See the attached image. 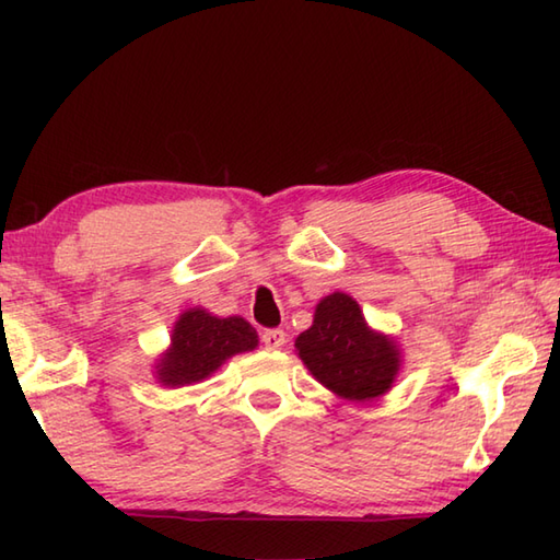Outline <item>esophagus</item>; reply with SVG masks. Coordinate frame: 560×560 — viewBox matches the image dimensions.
<instances>
[{
    "instance_id": "34e87169",
    "label": "esophagus",
    "mask_w": 560,
    "mask_h": 560,
    "mask_svg": "<svg viewBox=\"0 0 560 560\" xmlns=\"http://www.w3.org/2000/svg\"><path fill=\"white\" fill-rule=\"evenodd\" d=\"M261 343L267 349H281L287 343V331L283 329H265L261 331Z\"/></svg>"
}]
</instances>
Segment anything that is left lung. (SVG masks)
Instances as JSON below:
<instances>
[{"mask_svg":"<svg viewBox=\"0 0 560 560\" xmlns=\"http://www.w3.org/2000/svg\"><path fill=\"white\" fill-rule=\"evenodd\" d=\"M295 349L315 380L353 401L385 395L399 371L395 343L365 325L359 303L347 293L319 301L313 327L295 339Z\"/></svg>","mask_w":560,"mask_h":560,"instance_id":"obj_1","label":"left lung"}]
</instances>
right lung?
<instances>
[{
	"label": "right lung",
	"mask_w": 560,
	"mask_h": 560,
	"mask_svg": "<svg viewBox=\"0 0 560 560\" xmlns=\"http://www.w3.org/2000/svg\"><path fill=\"white\" fill-rule=\"evenodd\" d=\"M257 347V331L243 317H213L207 311H187L173 329V347L159 365L163 385H192L211 375L235 353Z\"/></svg>",
	"instance_id": "add662e5"
}]
</instances>
